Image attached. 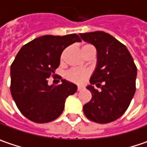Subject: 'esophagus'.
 Masks as SVG:
<instances>
[{"label":"esophagus","mask_w":147,"mask_h":147,"mask_svg":"<svg viewBox=\"0 0 147 147\" xmlns=\"http://www.w3.org/2000/svg\"><path fill=\"white\" fill-rule=\"evenodd\" d=\"M83 89V87H81V86H79L78 87V91H81Z\"/></svg>","instance_id":"1"}]
</instances>
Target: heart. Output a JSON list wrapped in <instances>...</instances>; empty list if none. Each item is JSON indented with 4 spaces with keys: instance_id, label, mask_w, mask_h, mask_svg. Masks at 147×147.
I'll return each mask as SVG.
<instances>
[{
    "instance_id": "obj_1",
    "label": "heart",
    "mask_w": 147,
    "mask_h": 147,
    "mask_svg": "<svg viewBox=\"0 0 147 147\" xmlns=\"http://www.w3.org/2000/svg\"><path fill=\"white\" fill-rule=\"evenodd\" d=\"M86 46H89V44L84 45L83 47H86ZM64 54H65V51L63 52L61 58H63ZM88 75H89V73L87 71H85V70H82V69H72V70L68 71V73L66 74V78L69 81L73 82V83H75V84H82V83H84L85 81V79H87Z\"/></svg>"
}]
</instances>
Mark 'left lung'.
<instances>
[{
    "label": "left lung",
    "instance_id": "1",
    "mask_svg": "<svg viewBox=\"0 0 147 147\" xmlns=\"http://www.w3.org/2000/svg\"><path fill=\"white\" fill-rule=\"evenodd\" d=\"M80 37L97 51L96 68L87 86L92 99L84 105V113L90 121L110 123L129 107L136 92L137 68L126 47L109 33L98 31L80 33ZM93 84L101 90L94 89Z\"/></svg>",
    "mask_w": 147,
    "mask_h": 147
}]
</instances>
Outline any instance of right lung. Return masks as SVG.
I'll use <instances>...</instances> for the list:
<instances>
[{
	"label": "right lung",
	"instance_id": "right-lung-1",
	"mask_svg": "<svg viewBox=\"0 0 147 147\" xmlns=\"http://www.w3.org/2000/svg\"><path fill=\"white\" fill-rule=\"evenodd\" d=\"M81 42L77 34L45 35L20 49L11 65V93L21 113L36 123L54 121L63 113L67 97L77 85L62 79L61 84L48 85L47 78L55 74L63 51Z\"/></svg>",
	"mask_w": 147,
	"mask_h": 147
}]
</instances>
